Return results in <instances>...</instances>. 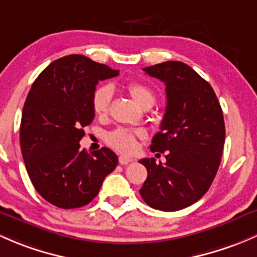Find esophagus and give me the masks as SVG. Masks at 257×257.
<instances>
[{"instance_id": "1", "label": "esophagus", "mask_w": 257, "mask_h": 257, "mask_svg": "<svg viewBox=\"0 0 257 257\" xmlns=\"http://www.w3.org/2000/svg\"><path fill=\"white\" fill-rule=\"evenodd\" d=\"M118 162H120V165L126 166V165H128V163L134 162V160L127 157V156H120V157H118Z\"/></svg>"}]
</instances>
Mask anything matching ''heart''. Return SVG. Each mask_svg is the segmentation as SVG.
I'll return each instance as SVG.
<instances>
[{"label": "heart", "instance_id": "heart-1", "mask_svg": "<svg viewBox=\"0 0 257 257\" xmlns=\"http://www.w3.org/2000/svg\"><path fill=\"white\" fill-rule=\"evenodd\" d=\"M127 91L137 105L142 109H150L155 105V92L141 83H130ZM112 89L110 85H100L91 95V109L97 117H104L109 111ZM145 132L142 130L118 127L106 135V142L116 151L122 153H132L137 147V140L142 139Z\"/></svg>", "mask_w": 257, "mask_h": 257}]
</instances>
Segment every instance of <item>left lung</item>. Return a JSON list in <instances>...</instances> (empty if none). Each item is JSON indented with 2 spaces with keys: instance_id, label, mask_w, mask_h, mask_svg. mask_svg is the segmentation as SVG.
I'll list each match as a JSON object with an SVG mask.
<instances>
[{
  "instance_id": "obj_1",
  "label": "left lung",
  "mask_w": 257,
  "mask_h": 257,
  "mask_svg": "<svg viewBox=\"0 0 257 257\" xmlns=\"http://www.w3.org/2000/svg\"><path fill=\"white\" fill-rule=\"evenodd\" d=\"M144 71L166 85L167 106L151 151L166 152L167 162L140 161L148 173L140 194L153 209L181 210L198 202L215 178L225 142L223 110L210 84L184 63L169 60Z\"/></svg>"
}]
</instances>
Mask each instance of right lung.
<instances>
[{"instance_id":"obj_1","label":"right lung","mask_w":257,"mask_h":257,"mask_svg":"<svg viewBox=\"0 0 257 257\" xmlns=\"http://www.w3.org/2000/svg\"><path fill=\"white\" fill-rule=\"evenodd\" d=\"M118 75L80 54L59 58L28 92L20 128L21 151L37 192L62 209L80 208L97 195L118 158L107 147L80 150L84 127L94 120L91 95L100 80Z\"/></svg>"}]
</instances>
